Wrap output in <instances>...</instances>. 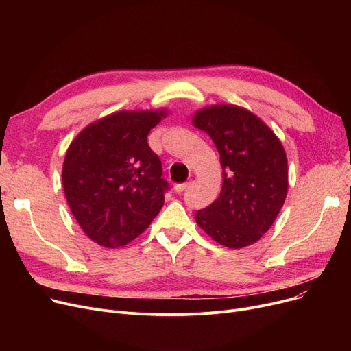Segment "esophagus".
Here are the masks:
<instances>
[{"label": "esophagus", "mask_w": 351, "mask_h": 351, "mask_svg": "<svg viewBox=\"0 0 351 351\" xmlns=\"http://www.w3.org/2000/svg\"><path fill=\"white\" fill-rule=\"evenodd\" d=\"M191 185V182H185V183H176V185L173 186V191L176 193H182L183 191H185L188 186Z\"/></svg>", "instance_id": "1"}]
</instances>
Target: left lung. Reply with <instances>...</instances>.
Masks as SVG:
<instances>
[{
	"instance_id": "obj_1",
	"label": "left lung",
	"mask_w": 351,
	"mask_h": 351,
	"mask_svg": "<svg viewBox=\"0 0 351 351\" xmlns=\"http://www.w3.org/2000/svg\"><path fill=\"white\" fill-rule=\"evenodd\" d=\"M193 125L212 138L223 169L219 197L195 213L196 223L229 249L256 243L273 225L287 195L282 142L259 117L236 105L200 109Z\"/></svg>"
}]
</instances>
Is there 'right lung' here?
Wrapping results in <instances>:
<instances>
[{"instance_id": "obj_1", "label": "right lung", "mask_w": 351, "mask_h": 351, "mask_svg": "<svg viewBox=\"0 0 351 351\" xmlns=\"http://www.w3.org/2000/svg\"><path fill=\"white\" fill-rule=\"evenodd\" d=\"M166 110H121L88 125L68 147L62 185L78 225L95 243L121 247L151 225L169 189L147 134Z\"/></svg>"}]
</instances>
